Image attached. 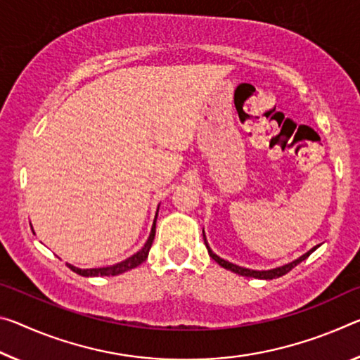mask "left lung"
<instances>
[{
	"label": "left lung",
	"instance_id": "left-lung-1",
	"mask_svg": "<svg viewBox=\"0 0 360 360\" xmlns=\"http://www.w3.org/2000/svg\"><path fill=\"white\" fill-rule=\"evenodd\" d=\"M203 238H205V233H203ZM205 245H207V248H208V253H210V256L211 258H213L216 262H218L219 266H222V267H226V269H229V271H232V272H236V274H240V276H245V277H256V278H277V277H282V276H285V274L287 272H290L293 269L295 266H298L301 261H304L307 256H309L314 250L316 248H312L311 252H307L306 255H303L301 256V258H298L296 261H293V262H290V264H285V266H282V267H276V269H271V271H252V269H245V267H240V266H236V264H232V262H229V261H224L222 258H219L218 255H214L213 252H211L210 250V247H208V243H207V238H205Z\"/></svg>",
	"mask_w": 360,
	"mask_h": 360
}]
</instances>
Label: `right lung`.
Here are the masks:
<instances>
[{
	"instance_id": "1",
	"label": "right lung",
	"mask_w": 360,
	"mask_h": 360,
	"mask_svg": "<svg viewBox=\"0 0 360 360\" xmlns=\"http://www.w3.org/2000/svg\"><path fill=\"white\" fill-rule=\"evenodd\" d=\"M157 214H158V210H157ZM157 214H155V221H153V226H152V232L149 238H147V242L144 247H142L138 253L131 256V258L124 259L122 262H118V264H113V266H105V267H96V269H78V267L72 266V264H67L68 267L73 272L79 274V276L83 277H96V276H118V274H122L124 271H129L133 269V267L139 266L141 262H144L147 259V256H149V250L152 247V242H153V237H155V224H157Z\"/></svg>"
}]
</instances>
